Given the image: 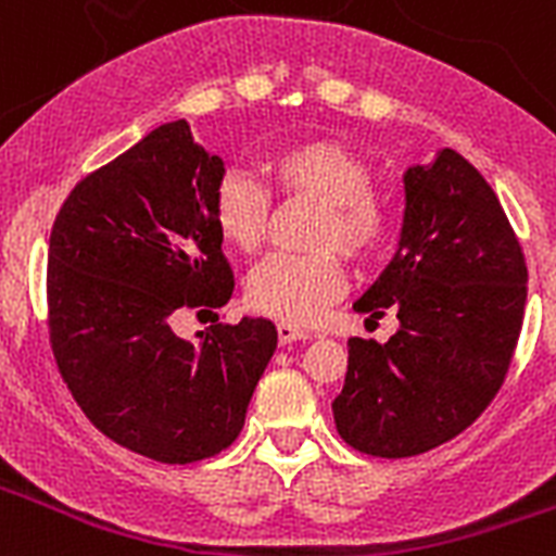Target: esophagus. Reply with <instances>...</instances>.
Masks as SVG:
<instances>
[{
	"label": "esophagus",
	"mask_w": 556,
	"mask_h": 556,
	"mask_svg": "<svg viewBox=\"0 0 556 556\" xmlns=\"http://www.w3.org/2000/svg\"><path fill=\"white\" fill-rule=\"evenodd\" d=\"M312 333L306 328H298L292 323H278V342L281 345H289V342H301V339H308Z\"/></svg>",
	"instance_id": "esophagus-1"
}]
</instances>
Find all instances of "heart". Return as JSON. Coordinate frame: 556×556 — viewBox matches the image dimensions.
I'll return each instance as SVG.
<instances>
[{"label":"heart","instance_id":"b5f03b06","mask_svg":"<svg viewBox=\"0 0 556 556\" xmlns=\"http://www.w3.org/2000/svg\"><path fill=\"white\" fill-rule=\"evenodd\" d=\"M264 178L278 198L317 203L308 253L267 255L248 278V303L283 323L314 320L345 287V262H370L392 236V211L370 191V166L331 139L292 141L264 159ZM269 194L253 175L230 169L214 189V225L236 250L253 253L264 239Z\"/></svg>","mask_w":556,"mask_h":556}]
</instances>
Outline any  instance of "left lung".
<instances>
[{
    "instance_id": "obj_1",
    "label": "left lung",
    "mask_w": 556,
    "mask_h": 556,
    "mask_svg": "<svg viewBox=\"0 0 556 556\" xmlns=\"http://www.w3.org/2000/svg\"><path fill=\"white\" fill-rule=\"evenodd\" d=\"M397 253L353 308L397 314L387 342L348 339L333 424L351 448L384 459L448 443L488 409L513 362L527 306V262L495 191L440 150L404 172Z\"/></svg>"
}]
</instances>
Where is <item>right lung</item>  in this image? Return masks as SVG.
<instances>
[{"instance_id":"right-lung-1","label":"right lung","mask_w":556,"mask_h":556,"mask_svg":"<svg viewBox=\"0 0 556 556\" xmlns=\"http://www.w3.org/2000/svg\"><path fill=\"white\" fill-rule=\"evenodd\" d=\"M219 155L166 122L86 175L49 236V342L77 406L113 443L189 465L233 443L278 345L262 317L172 331L184 308H219L233 273L214 225Z\"/></svg>"}]
</instances>
